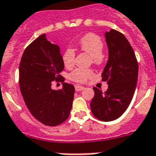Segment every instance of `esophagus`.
Masks as SVG:
<instances>
[{"instance_id":"esophagus-1","label":"esophagus","mask_w":156,"mask_h":156,"mask_svg":"<svg viewBox=\"0 0 156 156\" xmlns=\"http://www.w3.org/2000/svg\"><path fill=\"white\" fill-rule=\"evenodd\" d=\"M84 89V87L83 86L80 85H75V90L76 91V92H80V91H81Z\"/></svg>"}]
</instances>
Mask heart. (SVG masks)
<instances>
[{
	"label": "heart",
	"instance_id": "1",
	"mask_svg": "<svg viewBox=\"0 0 156 156\" xmlns=\"http://www.w3.org/2000/svg\"><path fill=\"white\" fill-rule=\"evenodd\" d=\"M79 46L83 51L88 53L92 57L93 64L100 65L103 62V50H104V43L99 36L96 34H87L84 36L80 40ZM76 52L72 47H67L63 55L62 60L63 65L67 68H71L74 66ZM93 72L91 69H83L76 68L69 76V78L72 81L76 83H84L93 76Z\"/></svg>",
	"mask_w": 156,
	"mask_h": 156
}]
</instances>
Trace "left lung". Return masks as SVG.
<instances>
[{
	"label": "left lung",
	"mask_w": 156,
	"mask_h": 156,
	"mask_svg": "<svg viewBox=\"0 0 156 156\" xmlns=\"http://www.w3.org/2000/svg\"><path fill=\"white\" fill-rule=\"evenodd\" d=\"M105 37L109 58L101 76L109 87L105 93L93 88L95 94L90 107L98 119L110 122L122 115L130 104L136 88L139 65L134 50L122 34L112 29Z\"/></svg>",
	"instance_id": "8db88e82"
}]
</instances>
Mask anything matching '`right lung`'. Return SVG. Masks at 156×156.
I'll list each match as a JSON object with an SVG mask.
<instances>
[{
    "label": "right lung",
    "instance_id": "1",
    "mask_svg": "<svg viewBox=\"0 0 156 156\" xmlns=\"http://www.w3.org/2000/svg\"><path fill=\"white\" fill-rule=\"evenodd\" d=\"M62 55L58 45L43 34L24 51L19 65V86L27 108L38 121L55 126L68 119L74 99L75 88L64 82ZM54 80L63 83L59 90L51 88Z\"/></svg>",
    "mask_w": 156,
    "mask_h": 156
}]
</instances>
